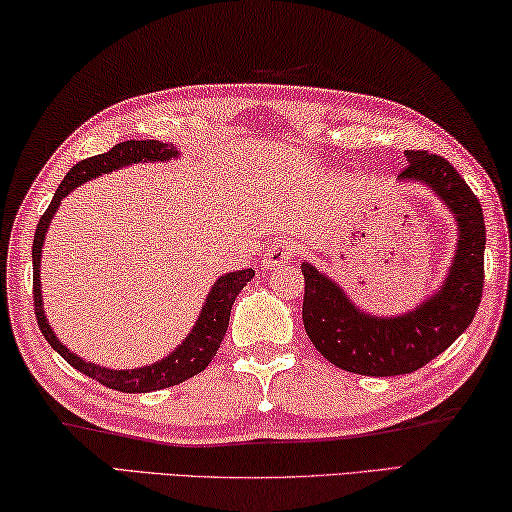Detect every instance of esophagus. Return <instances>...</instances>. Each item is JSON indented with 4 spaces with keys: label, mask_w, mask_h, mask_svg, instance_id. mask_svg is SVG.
Instances as JSON below:
<instances>
[{
    "label": "esophagus",
    "mask_w": 512,
    "mask_h": 512,
    "mask_svg": "<svg viewBox=\"0 0 512 512\" xmlns=\"http://www.w3.org/2000/svg\"><path fill=\"white\" fill-rule=\"evenodd\" d=\"M294 251V245L290 240H276L272 245H267L261 258V267L263 270H276V267L288 263L290 256Z\"/></svg>",
    "instance_id": "1"
}]
</instances>
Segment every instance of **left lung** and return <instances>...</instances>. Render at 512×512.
Returning a JSON list of instances; mask_svg holds the SVG:
<instances>
[{"instance_id":"left-lung-1","label":"left lung","mask_w":512,"mask_h":512,"mask_svg":"<svg viewBox=\"0 0 512 512\" xmlns=\"http://www.w3.org/2000/svg\"><path fill=\"white\" fill-rule=\"evenodd\" d=\"M398 182L423 184L456 222V249L443 283L402 315H371L355 306L342 285L303 263V326L310 342L339 369L389 378L432 362L472 324L483 292L486 224L477 195L450 161L425 150H407Z\"/></svg>"}]
</instances>
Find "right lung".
Returning <instances> with one entry per match:
<instances>
[{
	"label": "right lung",
	"instance_id": "obj_1",
	"mask_svg": "<svg viewBox=\"0 0 512 512\" xmlns=\"http://www.w3.org/2000/svg\"><path fill=\"white\" fill-rule=\"evenodd\" d=\"M177 157H179V150L177 146H173V143H164L157 139H146V141L130 139V141L116 143L112 150L103 152V155L78 161V164L69 170L65 179L60 182V186L56 188V195H53L49 209L44 211V215L40 218L38 229H35V236H33V306H35V317H38V326L42 330L44 339H47L53 351L65 357L76 371L89 375V378L105 384V387L123 391V393L159 391L193 378L197 373H202L213 360V355L218 353L220 342L229 328L233 301H236L238 292L251 281L254 270H249L247 267V270H236V272H227L218 276V281L213 283V288L209 290V294H206L200 317L195 319L191 333L182 339V344H179L175 351H170L166 357H161V360H157L155 364L116 371V369H107V366L87 362L74 351H69L49 326L47 315H44L42 283H40V258H42L44 238H47L49 224L53 220V215H56V211L60 209L62 200H65L71 191H76L80 184L132 164H155V161H170Z\"/></svg>",
	"mask_w": 512,
	"mask_h": 512
}]
</instances>
